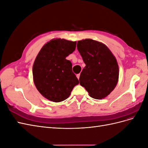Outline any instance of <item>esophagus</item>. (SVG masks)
Listing matches in <instances>:
<instances>
[{"label":"esophagus","instance_id":"obj_1","mask_svg":"<svg viewBox=\"0 0 148 148\" xmlns=\"http://www.w3.org/2000/svg\"><path fill=\"white\" fill-rule=\"evenodd\" d=\"M79 76H80V73H79V74H77V77L78 78V79H79Z\"/></svg>","mask_w":148,"mask_h":148}]
</instances>
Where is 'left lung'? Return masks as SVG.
Wrapping results in <instances>:
<instances>
[{
  "instance_id": "obj_1",
  "label": "left lung",
  "mask_w": 148,
  "mask_h": 148,
  "mask_svg": "<svg viewBox=\"0 0 148 148\" xmlns=\"http://www.w3.org/2000/svg\"><path fill=\"white\" fill-rule=\"evenodd\" d=\"M77 49L86 66L79 83L91 97L101 99L114 90L119 79L117 60L105 44L91 39L77 42Z\"/></svg>"
}]
</instances>
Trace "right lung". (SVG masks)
Wrapping results in <instances>:
<instances>
[{
  "mask_svg": "<svg viewBox=\"0 0 148 148\" xmlns=\"http://www.w3.org/2000/svg\"><path fill=\"white\" fill-rule=\"evenodd\" d=\"M76 41L56 39L47 42L36 58L33 75L36 87L46 99L59 102L67 99L79 81L66 57L76 48Z\"/></svg>",
  "mask_w": 148,
  "mask_h": 148,
  "instance_id": "1",
  "label": "right lung"
}]
</instances>
